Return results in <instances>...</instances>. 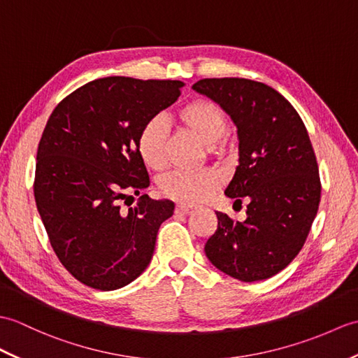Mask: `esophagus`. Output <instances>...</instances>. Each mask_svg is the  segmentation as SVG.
Listing matches in <instances>:
<instances>
[{"label":"esophagus","mask_w":358,"mask_h":358,"mask_svg":"<svg viewBox=\"0 0 358 358\" xmlns=\"http://www.w3.org/2000/svg\"><path fill=\"white\" fill-rule=\"evenodd\" d=\"M176 212L177 213H181V215H189V213H192L194 212V209L192 207H189V206H177L176 207Z\"/></svg>","instance_id":"34e87169"}]
</instances>
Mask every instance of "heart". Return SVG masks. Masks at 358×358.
Wrapping results in <instances>:
<instances>
[{
    "mask_svg": "<svg viewBox=\"0 0 358 358\" xmlns=\"http://www.w3.org/2000/svg\"><path fill=\"white\" fill-rule=\"evenodd\" d=\"M178 127L194 136L210 149L226 137L229 131L227 115L220 106L206 101H194L185 105L173 117ZM166 128L160 119L149 120L137 137V152L148 168L160 171L166 164ZM221 185L217 172L204 171H176L163 177L160 190L164 196L182 206H194L203 203Z\"/></svg>",
    "mask_w": 358,
    "mask_h": 358,
    "instance_id": "1",
    "label": "heart"
}]
</instances>
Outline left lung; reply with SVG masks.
Masks as SVG:
<instances>
[{"instance_id": "left-lung-1", "label": "left lung", "mask_w": 358, "mask_h": 358, "mask_svg": "<svg viewBox=\"0 0 358 358\" xmlns=\"http://www.w3.org/2000/svg\"><path fill=\"white\" fill-rule=\"evenodd\" d=\"M192 88L235 123L239 164L224 194L247 201L243 222L215 212L218 227L204 253L230 278L268 279L301 252L317 215L320 178L308 132L293 105L262 82L203 79Z\"/></svg>"}]
</instances>
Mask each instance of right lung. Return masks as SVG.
Masks as SVG:
<instances>
[{
	"mask_svg": "<svg viewBox=\"0 0 358 358\" xmlns=\"http://www.w3.org/2000/svg\"><path fill=\"white\" fill-rule=\"evenodd\" d=\"M182 87L102 78L73 91L50 115L36 154V207L56 256L87 287L122 288L152 259L157 231L176 204L148 195L129 209L120 203L149 186L138 132Z\"/></svg>",
	"mask_w": 358,
	"mask_h": 358,
	"instance_id": "obj_1",
	"label": "right lung"
}]
</instances>
